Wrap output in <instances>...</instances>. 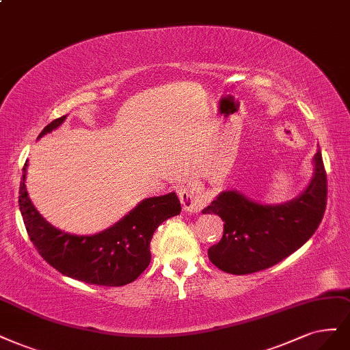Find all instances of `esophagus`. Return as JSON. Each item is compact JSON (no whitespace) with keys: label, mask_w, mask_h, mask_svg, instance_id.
Masks as SVG:
<instances>
[{"label":"esophagus","mask_w":350,"mask_h":350,"mask_svg":"<svg viewBox=\"0 0 350 350\" xmlns=\"http://www.w3.org/2000/svg\"><path fill=\"white\" fill-rule=\"evenodd\" d=\"M179 200L180 204H183V208L188 213H198L208 202V198L204 194V191L192 184H185L179 188Z\"/></svg>","instance_id":"1"}]
</instances>
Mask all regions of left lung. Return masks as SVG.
Listing matches in <instances>:
<instances>
[{
    "label": "left lung",
    "instance_id": "left-lung-1",
    "mask_svg": "<svg viewBox=\"0 0 350 350\" xmlns=\"http://www.w3.org/2000/svg\"><path fill=\"white\" fill-rule=\"evenodd\" d=\"M314 174L299 197L269 206L246 198L237 191H223L202 214H217L224 221L223 237L208 249L217 268L246 275L273 267L314 234L327 204V178L321 152Z\"/></svg>",
    "mask_w": 350,
    "mask_h": 350
}]
</instances>
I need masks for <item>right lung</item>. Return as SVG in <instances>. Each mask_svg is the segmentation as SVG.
I'll use <instances>...</instances> for the list:
<instances>
[{"mask_svg":"<svg viewBox=\"0 0 350 350\" xmlns=\"http://www.w3.org/2000/svg\"><path fill=\"white\" fill-rule=\"evenodd\" d=\"M66 116L47 124L38 139L65 122ZM23 167L18 206L27 234L40 256L60 273L82 282L122 286L133 282L150 263V240L165 220L180 213L175 192L140 201L122 220L107 230L77 236L59 230L36 210L26 189Z\"/></svg>","mask_w":350,"mask_h":350,"instance_id":"right-lung-1","label":"right lung"}]
</instances>
